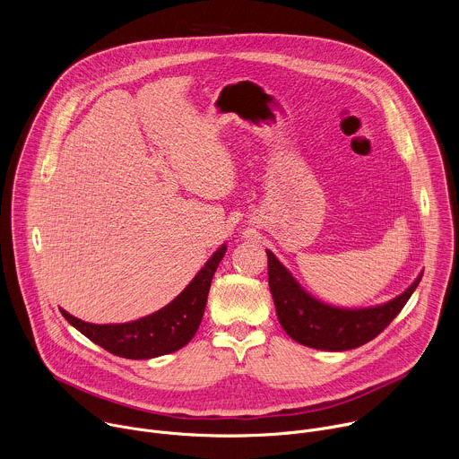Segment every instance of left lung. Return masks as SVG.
Returning a JSON list of instances; mask_svg holds the SVG:
<instances>
[{"label":"left lung","instance_id":"obj_1","mask_svg":"<svg viewBox=\"0 0 459 459\" xmlns=\"http://www.w3.org/2000/svg\"><path fill=\"white\" fill-rule=\"evenodd\" d=\"M269 287L283 331L298 343L317 351H351L374 340L405 307L423 273L400 296L381 305L345 308L308 294L290 271L267 250Z\"/></svg>","mask_w":459,"mask_h":459}]
</instances>
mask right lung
I'll use <instances>...</instances> for the list:
<instances>
[{
  "instance_id": "1",
  "label": "right lung",
  "mask_w": 459,
  "mask_h": 459,
  "mask_svg": "<svg viewBox=\"0 0 459 459\" xmlns=\"http://www.w3.org/2000/svg\"><path fill=\"white\" fill-rule=\"evenodd\" d=\"M225 252L227 243H223L209 257L202 271L194 276L181 294H178L163 308L136 321L96 325L78 319L63 308L59 310L74 329L110 354L126 359H151L176 352L185 347L198 331L205 312L212 276Z\"/></svg>"
}]
</instances>
